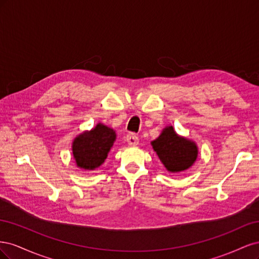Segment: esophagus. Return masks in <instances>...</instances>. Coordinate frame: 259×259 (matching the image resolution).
<instances>
[{
    "instance_id": "obj_1",
    "label": "esophagus",
    "mask_w": 259,
    "mask_h": 259,
    "mask_svg": "<svg viewBox=\"0 0 259 259\" xmlns=\"http://www.w3.org/2000/svg\"><path fill=\"white\" fill-rule=\"evenodd\" d=\"M126 142L130 146H137L139 144V138L135 134H128L126 136Z\"/></svg>"
}]
</instances>
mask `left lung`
I'll list each match as a JSON object with an SVG mask.
<instances>
[{
  "label": "left lung",
  "instance_id": "obj_1",
  "mask_svg": "<svg viewBox=\"0 0 259 259\" xmlns=\"http://www.w3.org/2000/svg\"><path fill=\"white\" fill-rule=\"evenodd\" d=\"M151 146L169 173H180L190 168L198 159L197 144L178 135L171 125L162 130L160 136L151 142Z\"/></svg>",
  "mask_w": 259,
  "mask_h": 259
}]
</instances>
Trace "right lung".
<instances>
[{"instance_id": "add662e5", "label": "right lung", "mask_w": 259, "mask_h": 259, "mask_svg": "<svg viewBox=\"0 0 259 259\" xmlns=\"http://www.w3.org/2000/svg\"><path fill=\"white\" fill-rule=\"evenodd\" d=\"M115 139V131L103 123L77 135L72 142V155L76 167L84 170L98 168L107 159Z\"/></svg>"}]
</instances>
